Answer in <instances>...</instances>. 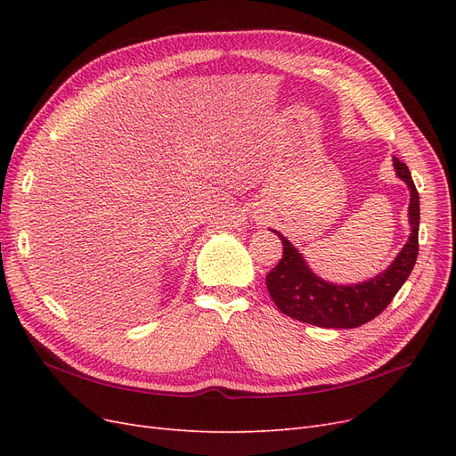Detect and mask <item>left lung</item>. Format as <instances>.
Returning <instances> with one entry per match:
<instances>
[{
  "mask_svg": "<svg viewBox=\"0 0 456 456\" xmlns=\"http://www.w3.org/2000/svg\"><path fill=\"white\" fill-rule=\"evenodd\" d=\"M397 176L407 183L411 190L409 220L411 236L405 247L395 256L392 266L370 281L350 287L333 285L317 278L310 272L300 253L275 232L283 243V256L278 266L266 275V287L272 300L285 315L297 322L330 329H354L375 317L390 305L399 289L407 281L419 255V224L420 201L419 191L407 165L394 158Z\"/></svg>",
  "mask_w": 456,
  "mask_h": 456,
  "instance_id": "8db88e82",
  "label": "left lung"
}]
</instances>
